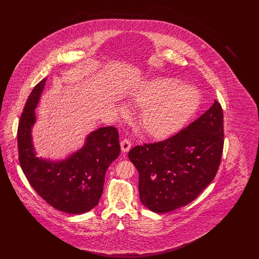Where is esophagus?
<instances>
[{"instance_id":"obj_1","label":"esophagus","mask_w":259,"mask_h":259,"mask_svg":"<svg viewBox=\"0 0 259 259\" xmlns=\"http://www.w3.org/2000/svg\"><path fill=\"white\" fill-rule=\"evenodd\" d=\"M120 147H121L122 152H128L132 147V143L128 139H124L123 141L121 142V144H120Z\"/></svg>"}]
</instances>
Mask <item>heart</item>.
<instances>
[{"label": "heart", "instance_id": "obj_1", "mask_svg": "<svg viewBox=\"0 0 259 259\" xmlns=\"http://www.w3.org/2000/svg\"><path fill=\"white\" fill-rule=\"evenodd\" d=\"M133 101L145 108L141 125L146 133L164 139L181 130L201 105V94L195 87L182 84L172 77H156L137 91Z\"/></svg>", "mask_w": 259, "mask_h": 259}]
</instances>
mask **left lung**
Listing matches in <instances>:
<instances>
[{"mask_svg":"<svg viewBox=\"0 0 259 259\" xmlns=\"http://www.w3.org/2000/svg\"><path fill=\"white\" fill-rule=\"evenodd\" d=\"M223 143V112L214 100L208 111L176 135L132 148L128 157L139 172L143 205L162 213L195 200L218 172Z\"/></svg>","mask_w":259,"mask_h":259,"instance_id":"left-lung-1","label":"left lung"}]
</instances>
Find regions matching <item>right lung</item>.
I'll list each match as a JSON object with an SVG mask.
<instances>
[{
    "instance_id": "obj_1",
    "label": "right lung",
    "mask_w": 259,
    "mask_h": 259,
    "mask_svg": "<svg viewBox=\"0 0 259 259\" xmlns=\"http://www.w3.org/2000/svg\"><path fill=\"white\" fill-rule=\"evenodd\" d=\"M47 78L32 90L25 104L17 130L18 156L29 184L50 206L64 212L83 213L97 206L103 194L105 175L120 152L115 127H101L87 136L83 148L65 160L36 156L32 144L35 109Z\"/></svg>"
}]
</instances>
